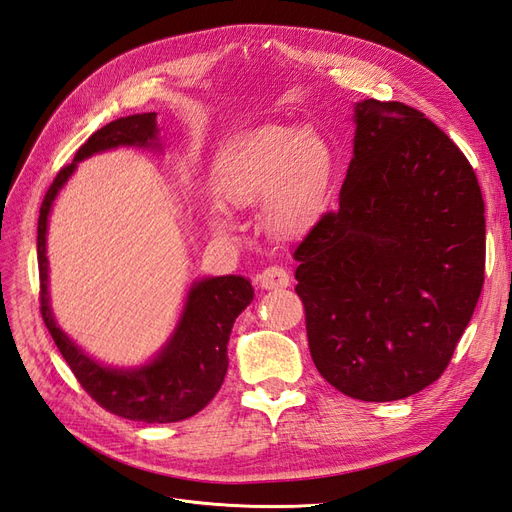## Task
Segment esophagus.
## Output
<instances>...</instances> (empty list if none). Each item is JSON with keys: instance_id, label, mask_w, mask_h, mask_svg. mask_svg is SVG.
<instances>
[{"instance_id": "34e87169", "label": "esophagus", "mask_w": 512, "mask_h": 512, "mask_svg": "<svg viewBox=\"0 0 512 512\" xmlns=\"http://www.w3.org/2000/svg\"><path fill=\"white\" fill-rule=\"evenodd\" d=\"M256 282L260 288L275 290V288H286L290 284V275L282 267H267L262 273H258Z\"/></svg>"}]
</instances>
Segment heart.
Returning <instances> with one entry per match:
<instances>
[{
	"label": "heart",
	"instance_id": "heart-1",
	"mask_svg": "<svg viewBox=\"0 0 512 512\" xmlns=\"http://www.w3.org/2000/svg\"><path fill=\"white\" fill-rule=\"evenodd\" d=\"M333 175L335 151L318 130L267 123L228 145L213 188L222 203L235 209L265 203V224L273 235L297 239L318 222ZM207 224L224 237L235 232L220 209L209 211Z\"/></svg>",
	"mask_w": 512,
	"mask_h": 512
}]
</instances>
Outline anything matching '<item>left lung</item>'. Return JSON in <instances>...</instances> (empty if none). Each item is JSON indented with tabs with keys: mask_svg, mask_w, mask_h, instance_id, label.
Listing matches in <instances>:
<instances>
[{
	"mask_svg": "<svg viewBox=\"0 0 512 512\" xmlns=\"http://www.w3.org/2000/svg\"><path fill=\"white\" fill-rule=\"evenodd\" d=\"M339 209L294 250L309 352L361 401L436 382L466 331L485 275V203L470 162L401 102L354 104Z\"/></svg>",
	"mask_w": 512,
	"mask_h": 512,
	"instance_id": "left-lung-1",
	"label": "left lung"
}]
</instances>
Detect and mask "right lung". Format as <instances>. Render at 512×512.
<instances>
[{"label":"right lung","instance_id":"1","mask_svg":"<svg viewBox=\"0 0 512 512\" xmlns=\"http://www.w3.org/2000/svg\"><path fill=\"white\" fill-rule=\"evenodd\" d=\"M156 117V113H138L106 123L89 136V141L76 151L72 164L61 168L51 183L38 218L40 312L72 374L102 408L130 421L177 423L203 410L220 391L228 369L232 324L254 299L250 280L243 275H220L192 282L177 327L158 354L138 367H111L89 356L61 331L51 309L46 258V232L53 203L79 162L117 147L162 151Z\"/></svg>","mask_w":512,"mask_h":512}]
</instances>
